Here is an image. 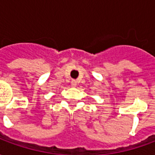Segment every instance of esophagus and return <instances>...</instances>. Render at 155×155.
Segmentation results:
<instances>
[{"instance_id": "esophagus-1", "label": "esophagus", "mask_w": 155, "mask_h": 155, "mask_svg": "<svg viewBox=\"0 0 155 155\" xmlns=\"http://www.w3.org/2000/svg\"><path fill=\"white\" fill-rule=\"evenodd\" d=\"M76 85H77V81H74V80L71 81V86L72 87H76Z\"/></svg>"}]
</instances>
